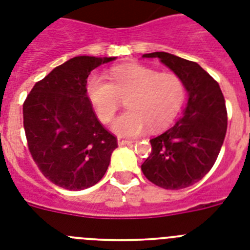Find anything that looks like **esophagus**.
<instances>
[{
	"instance_id": "1",
	"label": "esophagus",
	"mask_w": 250,
	"mask_h": 250,
	"mask_svg": "<svg viewBox=\"0 0 250 250\" xmlns=\"http://www.w3.org/2000/svg\"><path fill=\"white\" fill-rule=\"evenodd\" d=\"M118 145L119 146H125V145H129L132 144V141H129V140H125V138H122V137H118Z\"/></svg>"
}]
</instances>
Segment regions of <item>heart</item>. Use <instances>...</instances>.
<instances>
[{
    "instance_id": "obj_1",
    "label": "heart",
    "mask_w": 250,
    "mask_h": 250,
    "mask_svg": "<svg viewBox=\"0 0 250 250\" xmlns=\"http://www.w3.org/2000/svg\"><path fill=\"white\" fill-rule=\"evenodd\" d=\"M86 91L103 123L112 121L121 99L127 98L128 110L112 125L113 132L121 137L141 135L148 125L154 131L165 128L186 100V85L178 75L141 64L114 67L110 71V83L94 73L86 83Z\"/></svg>"
}]
</instances>
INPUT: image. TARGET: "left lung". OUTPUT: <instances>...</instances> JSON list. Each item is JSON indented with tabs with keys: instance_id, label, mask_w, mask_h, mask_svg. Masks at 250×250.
I'll list each match as a JSON object with an SVG mask.
<instances>
[{
	"instance_id": "1",
	"label": "left lung",
	"mask_w": 250,
	"mask_h": 250,
	"mask_svg": "<svg viewBox=\"0 0 250 250\" xmlns=\"http://www.w3.org/2000/svg\"><path fill=\"white\" fill-rule=\"evenodd\" d=\"M159 58L183 80L188 102L175 125L150 140L151 154L141 165L145 177L164 189H182L202 179L219 156L228 128L225 99L219 83L196 62L167 52Z\"/></svg>"
}]
</instances>
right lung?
<instances>
[{
    "label": "right lung",
    "mask_w": 250,
    "mask_h": 250,
    "mask_svg": "<svg viewBox=\"0 0 250 250\" xmlns=\"http://www.w3.org/2000/svg\"><path fill=\"white\" fill-rule=\"evenodd\" d=\"M115 57L79 56L34 85L22 105L28 147L39 170L56 186L86 189L104 177L117 138L102 125L90 103V72Z\"/></svg>",
    "instance_id": "1"
}]
</instances>
